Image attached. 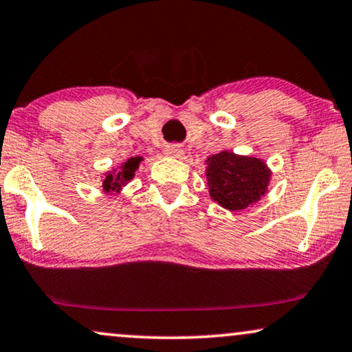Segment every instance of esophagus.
I'll return each mask as SVG.
<instances>
[{
  "label": "esophagus",
  "instance_id": "esophagus-1",
  "mask_svg": "<svg viewBox=\"0 0 352 352\" xmlns=\"http://www.w3.org/2000/svg\"><path fill=\"white\" fill-rule=\"evenodd\" d=\"M166 154L172 157H182L184 156V149H182L179 144H172V146H167Z\"/></svg>",
  "mask_w": 352,
  "mask_h": 352
}]
</instances>
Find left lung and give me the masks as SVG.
I'll return each mask as SVG.
<instances>
[{"label": "left lung", "mask_w": 352, "mask_h": 352, "mask_svg": "<svg viewBox=\"0 0 352 352\" xmlns=\"http://www.w3.org/2000/svg\"><path fill=\"white\" fill-rule=\"evenodd\" d=\"M210 199L228 210H241L267 193L270 168L262 159L222 151L206 161Z\"/></svg>", "instance_id": "1"}]
</instances>
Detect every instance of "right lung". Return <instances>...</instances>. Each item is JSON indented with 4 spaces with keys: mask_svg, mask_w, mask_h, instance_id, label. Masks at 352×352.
I'll return each mask as SVG.
<instances>
[{
    "mask_svg": "<svg viewBox=\"0 0 352 352\" xmlns=\"http://www.w3.org/2000/svg\"><path fill=\"white\" fill-rule=\"evenodd\" d=\"M143 161V157H130L125 162H122L119 168L109 170L104 173V179H102V190L106 193H119L125 185L135 177V170H137L140 162Z\"/></svg>",
    "mask_w": 352,
    "mask_h": 352,
    "instance_id": "add662e5",
    "label": "right lung"
}]
</instances>
